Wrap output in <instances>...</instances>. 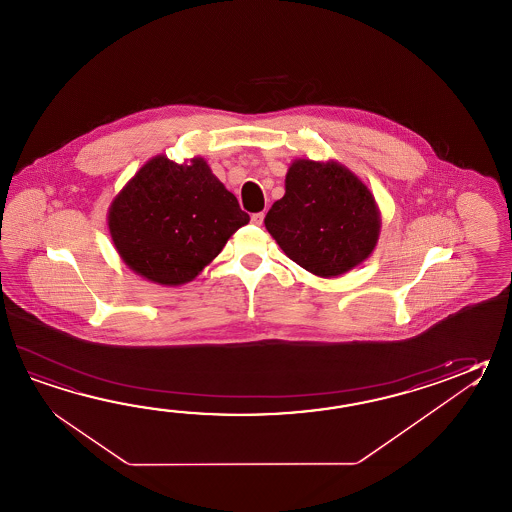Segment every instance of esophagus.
Instances as JSON below:
<instances>
[{"instance_id":"esophagus-1","label":"esophagus","mask_w":512,"mask_h":512,"mask_svg":"<svg viewBox=\"0 0 512 512\" xmlns=\"http://www.w3.org/2000/svg\"><path fill=\"white\" fill-rule=\"evenodd\" d=\"M262 222H264V213H253V215H251V224L261 226Z\"/></svg>"}]
</instances>
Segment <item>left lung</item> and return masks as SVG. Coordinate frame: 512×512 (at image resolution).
<instances>
[{
  "mask_svg": "<svg viewBox=\"0 0 512 512\" xmlns=\"http://www.w3.org/2000/svg\"><path fill=\"white\" fill-rule=\"evenodd\" d=\"M264 224L306 272L330 279L354 270L376 250L381 211L365 182L337 160L295 158Z\"/></svg>",
  "mask_w": 512,
  "mask_h": 512,
  "instance_id": "8db88e82",
  "label": "left lung"
}]
</instances>
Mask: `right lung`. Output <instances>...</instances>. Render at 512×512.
I'll list each match as a JSON object with an SVG mask.
<instances>
[{
	"instance_id": "right-lung-1",
	"label": "right lung",
	"mask_w": 512,
	"mask_h": 512,
	"mask_svg": "<svg viewBox=\"0 0 512 512\" xmlns=\"http://www.w3.org/2000/svg\"><path fill=\"white\" fill-rule=\"evenodd\" d=\"M250 222L202 157L149 158L116 195L107 226L129 270L162 286L193 281Z\"/></svg>"
}]
</instances>
